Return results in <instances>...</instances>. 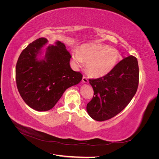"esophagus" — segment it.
<instances>
[{
	"instance_id": "34e87169",
	"label": "esophagus",
	"mask_w": 159,
	"mask_h": 159,
	"mask_svg": "<svg viewBox=\"0 0 159 159\" xmlns=\"http://www.w3.org/2000/svg\"><path fill=\"white\" fill-rule=\"evenodd\" d=\"M82 81H83V83H88L89 80L85 76H84L82 78Z\"/></svg>"
}]
</instances>
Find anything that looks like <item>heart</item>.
<instances>
[{
    "mask_svg": "<svg viewBox=\"0 0 159 159\" xmlns=\"http://www.w3.org/2000/svg\"><path fill=\"white\" fill-rule=\"evenodd\" d=\"M74 60L77 66L86 61V70L94 78H101L108 74L119 60V51L107 45L98 43L85 44L79 50L72 52Z\"/></svg>",
    "mask_w": 159,
    "mask_h": 159,
    "instance_id": "heart-1",
    "label": "heart"
}]
</instances>
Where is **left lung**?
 <instances>
[{"mask_svg": "<svg viewBox=\"0 0 159 159\" xmlns=\"http://www.w3.org/2000/svg\"><path fill=\"white\" fill-rule=\"evenodd\" d=\"M139 80L138 61L133 56L120 61L108 74L89 79L94 91L86 107L89 116L98 121H103L117 115L135 95Z\"/></svg>", "mask_w": 159, "mask_h": 159, "instance_id": "1", "label": "left lung"}]
</instances>
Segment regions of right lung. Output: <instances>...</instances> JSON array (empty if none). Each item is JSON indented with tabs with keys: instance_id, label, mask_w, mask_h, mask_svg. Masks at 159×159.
Returning <instances> with one entry per match:
<instances>
[{
	"instance_id": "1",
	"label": "right lung",
	"mask_w": 159,
	"mask_h": 159,
	"mask_svg": "<svg viewBox=\"0 0 159 159\" xmlns=\"http://www.w3.org/2000/svg\"><path fill=\"white\" fill-rule=\"evenodd\" d=\"M47 42L46 38H40L28 44L16 66L18 92L28 106L38 111L54 107L64 91L79 84L83 77L70 68L71 56L60 41L47 48L44 59L38 60Z\"/></svg>"
}]
</instances>
